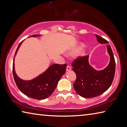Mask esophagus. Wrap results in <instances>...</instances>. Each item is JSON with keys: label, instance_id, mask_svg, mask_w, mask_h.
<instances>
[{"label": "esophagus", "instance_id": "obj_1", "mask_svg": "<svg viewBox=\"0 0 127 127\" xmlns=\"http://www.w3.org/2000/svg\"><path fill=\"white\" fill-rule=\"evenodd\" d=\"M66 70H67V71H69V70H70V69H71V67H70L69 65H67V66H66Z\"/></svg>", "mask_w": 127, "mask_h": 127}]
</instances>
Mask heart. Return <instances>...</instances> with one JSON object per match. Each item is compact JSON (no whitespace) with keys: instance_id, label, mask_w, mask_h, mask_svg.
I'll return each instance as SVG.
<instances>
[{"instance_id":"obj_1","label":"heart","mask_w":127,"mask_h":127,"mask_svg":"<svg viewBox=\"0 0 127 127\" xmlns=\"http://www.w3.org/2000/svg\"><path fill=\"white\" fill-rule=\"evenodd\" d=\"M81 48V46H78V47H77V48H75L74 49H73L69 51V54H72L76 53L77 51H78V50H79V49H80ZM84 54H85L84 52H83V51H82V52L81 53V54H82V55H83Z\"/></svg>"}]
</instances>
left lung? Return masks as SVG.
I'll list each match as a JSON object with an SVG mask.
<instances>
[{
    "label": "left lung",
    "mask_w": 127,
    "mask_h": 127,
    "mask_svg": "<svg viewBox=\"0 0 127 127\" xmlns=\"http://www.w3.org/2000/svg\"><path fill=\"white\" fill-rule=\"evenodd\" d=\"M96 36L100 44L108 43L99 35H96ZM107 49L110 61L108 66L102 70H96L90 65L89 55L78 56L72 62V69L76 74L73 87L82 97L91 98L99 96L112 84L115 72V61L110 46L107 45Z\"/></svg>",
    "instance_id": "left-lung-1"
}]
</instances>
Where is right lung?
<instances>
[{"label": "right lung", "mask_w": 127, "mask_h": 127, "mask_svg": "<svg viewBox=\"0 0 127 127\" xmlns=\"http://www.w3.org/2000/svg\"><path fill=\"white\" fill-rule=\"evenodd\" d=\"M39 35H33L36 37ZM17 48L15 55L22 44ZM14 61L13 63V74L18 89L28 97L37 100H43L49 97L57 87L58 82L65 72L66 64H54L49 66L44 73L31 81H23L17 76L14 70Z\"/></svg>", "instance_id": "add662e5"}]
</instances>
